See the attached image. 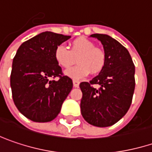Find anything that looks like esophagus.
<instances>
[{"mask_svg": "<svg viewBox=\"0 0 152 152\" xmlns=\"http://www.w3.org/2000/svg\"><path fill=\"white\" fill-rule=\"evenodd\" d=\"M79 84H80V82L79 81H76V80H74L73 81V86L75 88H78L79 87Z\"/></svg>", "mask_w": 152, "mask_h": 152, "instance_id": "esophagus-1", "label": "esophagus"}]
</instances>
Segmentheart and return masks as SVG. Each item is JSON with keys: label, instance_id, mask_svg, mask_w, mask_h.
Instances as JSON below:
<instances>
[{"label": "heart", "instance_id": "b5f03b06", "mask_svg": "<svg viewBox=\"0 0 152 152\" xmlns=\"http://www.w3.org/2000/svg\"><path fill=\"white\" fill-rule=\"evenodd\" d=\"M54 58L59 66L69 68L77 58V64L65 71L69 77L80 80L87 76L89 72L98 74L106 64V53L95 47L94 42L86 39L78 38L71 42L69 50L63 45H59L54 50Z\"/></svg>", "mask_w": 152, "mask_h": 152}]
</instances>
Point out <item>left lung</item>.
Masks as SVG:
<instances>
[{"label": "left lung", "mask_w": 152, "mask_h": 152, "mask_svg": "<svg viewBox=\"0 0 152 152\" xmlns=\"http://www.w3.org/2000/svg\"><path fill=\"white\" fill-rule=\"evenodd\" d=\"M102 42L106 64L89 83L83 82L81 113L88 123L98 127L114 125L129 110L135 88V66L128 50L106 34H92ZM98 84L99 89L93 85Z\"/></svg>", "instance_id": "8db88e82"}]
</instances>
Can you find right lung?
<instances>
[{
	"mask_svg": "<svg viewBox=\"0 0 152 152\" xmlns=\"http://www.w3.org/2000/svg\"><path fill=\"white\" fill-rule=\"evenodd\" d=\"M69 38L45 31L24 42L14 56L10 76L13 100L18 110L34 122L54 120L73 88L54 58L56 47Z\"/></svg>",
	"mask_w": 152,
	"mask_h": 152,
	"instance_id": "right-lung-1",
	"label": "right lung"
}]
</instances>
